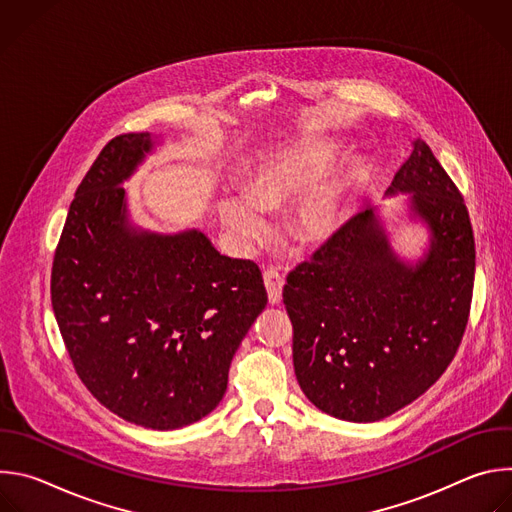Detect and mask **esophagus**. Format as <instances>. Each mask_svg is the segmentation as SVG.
<instances>
[{"instance_id": "obj_1", "label": "esophagus", "mask_w": 512, "mask_h": 512, "mask_svg": "<svg viewBox=\"0 0 512 512\" xmlns=\"http://www.w3.org/2000/svg\"><path fill=\"white\" fill-rule=\"evenodd\" d=\"M263 281H265V289H267V298L271 306H277L281 302V291H283V275L277 269H267L263 273Z\"/></svg>"}]
</instances>
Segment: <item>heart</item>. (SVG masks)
<instances>
[{
  "label": "heart",
  "instance_id": "heart-1",
  "mask_svg": "<svg viewBox=\"0 0 512 512\" xmlns=\"http://www.w3.org/2000/svg\"><path fill=\"white\" fill-rule=\"evenodd\" d=\"M334 150L320 143L289 145L265 158L247 178L243 192L218 200V216L233 239L249 249L267 233L265 212L301 198L289 214V231L302 245L332 239L348 221L352 194L364 178L356 162L330 168ZM327 176L324 177L323 174Z\"/></svg>",
  "mask_w": 512,
  "mask_h": 512
}]
</instances>
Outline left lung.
Instances as JSON below:
<instances>
[{"label":"left lung","instance_id":"8db88e82","mask_svg":"<svg viewBox=\"0 0 512 512\" xmlns=\"http://www.w3.org/2000/svg\"><path fill=\"white\" fill-rule=\"evenodd\" d=\"M423 227L417 257L393 245L379 208L356 214L287 275L294 369L324 413L381 421L421 397L452 362L470 314L476 249L462 194L423 139L413 141L385 198Z\"/></svg>","mask_w":512,"mask_h":512}]
</instances>
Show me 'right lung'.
Returning <instances> with one entry per match:
<instances>
[{
	"mask_svg": "<svg viewBox=\"0 0 512 512\" xmlns=\"http://www.w3.org/2000/svg\"><path fill=\"white\" fill-rule=\"evenodd\" d=\"M164 137L111 139L70 204L52 265V310L77 375L121 419L178 429L227 391L231 360L267 291L253 261L200 229L139 227L123 184Z\"/></svg>",
	"mask_w": 512,
	"mask_h": 512,
	"instance_id": "right-lung-1",
	"label": "right lung"
}]
</instances>
